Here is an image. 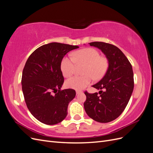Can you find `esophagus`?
<instances>
[{
  "label": "esophagus",
  "instance_id": "esophagus-1",
  "mask_svg": "<svg viewBox=\"0 0 153 153\" xmlns=\"http://www.w3.org/2000/svg\"><path fill=\"white\" fill-rule=\"evenodd\" d=\"M82 91H76V94H79L80 93H82Z\"/></svg>",
  "mask_w": 153,
  "mask_h": 153
}]
</instances>
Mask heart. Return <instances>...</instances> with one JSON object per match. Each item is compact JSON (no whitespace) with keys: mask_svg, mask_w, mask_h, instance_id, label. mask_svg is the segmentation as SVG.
Listing matches in <instances>:
<instances>
[{"mask_svg":"<svg viewBox=\"0 0 153 153\" xmlns=\"http://www.w3.org/2000/svg\"><path fill=\"white\" fill-rule=\"evenodd\" d=\"M72 58L64 57L61 62V69L65 77L71 76L75 71L76 64L84 65V76H75L66 81V85L74 89L80 90L89 85L92 80H100L106 74L108 68L106 58L100 56L98 50L87 48L78 50L72 54Z\"/></svg>","mask_w":153,"mask_h":153,"instance_id":"b5f03b06","label":"heart"}]
</instances>
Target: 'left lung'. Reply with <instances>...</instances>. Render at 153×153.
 Returning a JSON list of instances; mask_svg holds the SVG:
<instances>
[{"mask_svg":"<svg viewBox=\"0 0 153 153\" xmlns=\"http://www.w3.org/2000/svg\"><path fill=\"white\" fill-rule=\"evenodd\" d=\"M106 55L108 68L103 78L92 87L100 91L95 93L85 91V112L94 121L106 123L121 115L130 99L134 87L133 72L131 63L117 47L104 42H92Z\"/></svg>","mask_w":153,"mask_h":153,"instance_id":"obj_1","label":"left lung"}]
</instances>
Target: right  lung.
<instances>
[{"label":"right lung","mask_w":153,"mask_h":153,"mask_svg":"<svg viewBox=\"0 0 153 153\" xmlns=\"http://www.w3.org/2000/svg\"><path fill=\"white\" fill-rule=\"evenodd\" d=\"M78 46L50 43L37 48L27 59L22 72V91L27 108L39 121L48 125L62 121L75 98L74 89L61 90L64 76L61 62Z\"/></svg>","instance_id":"add662e5"}]
</instances>
